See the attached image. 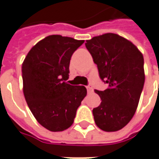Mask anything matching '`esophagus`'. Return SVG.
Listing matches in <instances>:
<instances>
[{
    "instance_id": "obj_1",
    "label": "esophagus",
    "mask_w": 159,
    "mask_h": 159,
    "mask_svg": "<svg viewBox=\"0 0 159 159\" xmlns=\"http://www.w3.org/2000/svg\"><path fill=\"white\" fill-rule=\"evenodd\" d=\"M86 88H87L88 92H92V91H93V88H92V85H88Z\"/></svg>"
}]
</instances>
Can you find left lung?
<instances>
[{"mask_svg":"<svg viewBox=\"0 0 159 159\" xmlns=\"http://www.w3.org/2000/svg\"><path fill=\"white\" fill-rule=\"evenodd\" d=\"M86 48L108 87L95 92L102 102L93 109L96 126L105 132L122 129L134 117L145 83L144 57L125 38L105 33L86 40Z\"/></svg>","mask_w":159,"mask_h":159,"instance_id":"left-lung-1","label":"left lung"}]
</instances>
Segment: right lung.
I'll return each instance as SVG.
<instances>
[{"label":"right lung","mask_w":159,"mask_h":159,"mask_svg":"<svg viewBox=\"0 0 159 159\" xmlns=\"http://www.w3.org/2000/svg\"><path fill=\"white\" fill-rule=\"evenodd\" d=\"M83 42L50 35L30 50L22 64L26 103L37 121L49 131L61 132L71 126L87 95L84 86L66 82L72 54Z\"/></svg>","instance_id":"1"}]
</instances>
